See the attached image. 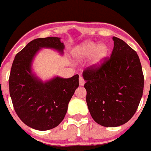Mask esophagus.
Here are the masks:
<instances>
[{"mask_svg": "<svg viewBox=\"0 0 151 151\" xmlns=\"http://www.w3.org/2000/svg\"><path fill=\"white\" fill-rule=\"evenodd\" d=\"M79 85H81V86H82V85H85V80H84L83 78L81 76L79 77Z\"/></svg>", "mask_w": 151, "mask_h": 151, "instance_id": "obj_1", "label": "esophagus"}]
</instances>
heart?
Returning a JSON list of instances; mask_svg holds the SVG:
<instances>
[{"label": "heart", "instance_id": "b5f03b06", "mask_svg": "<svg viewBox=\"0 0 151 151\" xmlns=\"http://www.w3.org/2000/svg\"><path fill=\"white\" fill-rule=\"evenodd\" d=\"M71 54L77 62H82L91 57L90 66L97 69L103 65L108 57L109 47L104 43L87 41L73 47Z\"/></svg>", "mask_w": 151, "mask_h": 151}]
</instances>
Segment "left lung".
Wrapping results in <instances>:
<instances>
[{
	"instance_id": "left-lung-1",
	"label": "left lung",
	"mask_w": 151,
	"mask_h": 151,
	"mask_svg": "<svg viewBox=\"0 0 151 151\" xmlns=\"http://www.w3.org/2000/svg\"><path fill=\"white\" fill-rule=\"evenodd\" d=\"M110 58L101 67L82 73L91 116L99 125L117 127L134 116L144 89V75L138 54L125 41L113 37Z\"/></svg>"
}]
</instances>
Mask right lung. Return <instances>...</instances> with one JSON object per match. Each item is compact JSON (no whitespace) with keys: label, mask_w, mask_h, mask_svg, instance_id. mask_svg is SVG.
I'll return each mask as SVG.
<instances>
[{"label":"right lung","mask_w":151,"mask_h":151,"mask_svg":"<svg viewBox=\"0 0 151 151\" xmlns=\"http://www.w3.org/2000/svg\"><path fill=\"white\" fill-rule=\"evenodd\" d=\"M42 48L63 54L60 38L48 37L30 41L16 55L9 78L10 95L17 116L28 125L39 131L54 129L65 117L68 104L78 87V75L69 78L59 76L42 81L33 73L32 63Z\"/></svg>","instance_id":"right-lung-1"}]
</instances>
